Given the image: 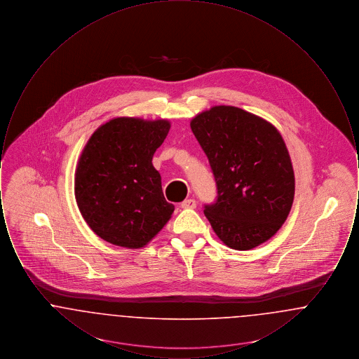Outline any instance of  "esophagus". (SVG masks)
Segmentation results:
<instances>
[{
    "mask_svg": "<svg viewBox=\"0 0 359 359\" xmlns=\"http://www.w3.org/2000/svg\"><path fill=\"white\" fill-rule=\"evenodd\" d=\"M196 207V202L194 199H186L182 203V208H195Z\"/></svg>",
    "mask_w": 359,
    "mask_h": 359,
    "instance_id": "esophagus-1",
    "label": "esophagus"
}]
</instances>
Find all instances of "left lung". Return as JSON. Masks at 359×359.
<instances>
[{
    "mask_svg": "<svg viewBox=\"0 0 359 359\" xmlns=\"http://www.w3.org/2000/svg\"><path fill=\"white\" fill-rule=\"evenodd\" d=\"M189 125L215 176L218 199L205 214L218 238L236 250L272 238L294 196L290 152L277 128L226 104L199 113Z\"/></svg>",
    "mask_w": 359,
    "mask_h": 359,
    "instance_id": "8db88e82",
    "label": "left lung"
}]
</instances>
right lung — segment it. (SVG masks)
Returning <instances> with one entry per match:
<instances>
[{
  "label": "right lung",
  "instance_id": "1",
  "mask_svg": "<svg viewBox=\"0 0 359 359\" xmlns=\"http://www.w3.org/2000/svg\"><path fill=\"white\" fill-rule=\"evenodd\" d=\"M168 120L117 117L101 125L79 156L74 192L88 227L103 241L141 249L171 219L161 176L152 164Z\"/></svg>",
  "mask_w": 359,
  "mask_h": 359
}]
</instances>
